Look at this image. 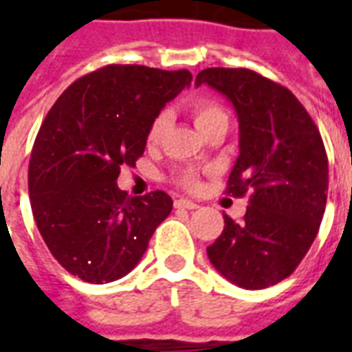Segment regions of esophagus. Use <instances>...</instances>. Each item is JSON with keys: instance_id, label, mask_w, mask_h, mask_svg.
<instances>
[{"instance_id": "1", "label": "esophagus", "mask_w": 352, "mask_h": 352, "mask_svg": "<svg viewBox=\"0 0 352 352\" xmlns=\"http://www.w3.org/2000/svg\"><path fill=\"white\" fill-rule=\"evenodd\" d=\"M175 208L195 210V208H199V204L193 203V201H188V199H177V201H175Z\"/></svg>"}]
</instances>
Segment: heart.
Returning <instances> with one entry per match:
<instances>
[{
	"mask_svg": "<svg viewBox=\"0 0 352 352\" xmlns=\"http://www.w3.org/2000/svg\"><path fill=\"white\" fill-rule=\"evenodd\" d=\"M188 109L192 113L193 120H195V126L203 131L204 127L214 124L217 120H223L226 117L225 109L217 104V102L210 100V98H203V96H197V98H192L188 102ZM171 126V115L170 111H160L157 113L151 120L148 127V133H146V142L149 146H157V144L162 142V138L166 137V133ZM175 182L181 184L182 188L186 190H195L199 186V179L195 175V171L192 170H182L175 175Z\"/></svg>",
	"mask_w": 352,
	"mask_h": 352,
	"instance_id": "obj_1",
	"label": "heart"
}]
</instances>
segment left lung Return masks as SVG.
Masks as SVG:
<instances>
[{
  "label": "left lung",
  "mask_w": 352,
  "mask_h": 352,
  "mask_svg": "<svg viewBox=\"0 0 352 352\" xmlns=\"http://www.w3.org/2000/svg\"><path fill=\"white\" fill-rule=\"evenodd\" d=\"M201 84L223 93L239 120L226 193H250L243 221L225 215L223 234L206 252L234 285L267 289L294 272L322 225L329 190L322 135L287 87L256 71L210 67L197 74Z\"/></svg>",
  "instance_id": "1"
}]
</instances>
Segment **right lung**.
Instances as JSON below:
<instances>
[{
    "instance_id": "add662e5",
    "label": "right lung",
    "mask_w": 352,
    "mask_h": 352,
    "mask_svg": "<svg viewBox=\"0 0 352 352\" xmlns=\"http://www.w3.org/2000/svg\"><path fill=\"white\" fill-rule=\"evenodd\" d=\"M190 82L186 69L111 63L73 82L49 109L29 160L30 208L69 274L96 285L120 279L170 215L168 193L127 197L117 179L142 157L155 115Z\"/></svg>"
}]
</instances>
